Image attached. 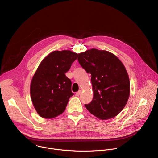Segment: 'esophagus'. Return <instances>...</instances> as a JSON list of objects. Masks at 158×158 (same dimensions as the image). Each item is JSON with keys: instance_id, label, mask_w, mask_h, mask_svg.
Segmentation results:
<instances>
[{"instance_id": "obj_1", "label": "esophagus", "mask_w": 158, "mask_h": 158, "mask_svg": "<svg viewBox=\"0 0 158 158\" xmlns=\"http://www.w3.org/2000/svg\"><path fill=\"white\" fill-rule=\"evenodd\" d=\"M81 94V91H79L78 92H77V93H76V95L77 96H79Z\"/></svg>"}]
</instances>
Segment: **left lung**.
Instances as JSON below:
<instances>
[{"instance_id":"1","label":"left lung","mask_w":158,"mask_h":158,"mask_svg":"<svg viewBox=\"0 0 158 158\" xmlns=\"http://www.w3.org/2000/svg\"><path fill=\"white\" fill-rule=\"evenodd\" d=\"M80 65L91 74L93 99L85 104L92 114L101 119L116 116L129 97L130 82L121 61L113 54L96 49L78 54Z\"/></svg>"}]
</instances>
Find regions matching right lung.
Here are the masks:
<instances>
[{"label":"right lung","instance_id":"obj_1","mask_svg":"<svg viewBox=\"0 0 158 158\" xmlns=\"http://www.w3.org/2000/svg\"><path fill=\"white\" fill-rule=\"evenodd\" d=\"M71 51H56L40 62L31 84V96L38 114L52 119L65 110L71 91V81L65 73L77 58Z\"/></svg>","mask_w":158,"mask_h":158}]
</instances>
